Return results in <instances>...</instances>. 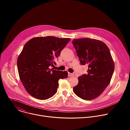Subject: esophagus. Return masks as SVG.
Here are the masks:
<instances>
[{"label": "esophagus", "instance_id": "esophagus-1", "mask_svg": "<svg viewBox=\"0 0 130 130\" xmlns=\"http://www.w3.org/2000/svg\"><path fill=\"white\" fill-rule=\"evenodd\" d=\"M68 77H72L74 76V74L73 73H70V72H68Z\"/></svg>", "mask_w": 130, "mask_h": 130}]
</instances>
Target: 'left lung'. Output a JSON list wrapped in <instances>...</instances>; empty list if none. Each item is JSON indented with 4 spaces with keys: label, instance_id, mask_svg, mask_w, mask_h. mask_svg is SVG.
<instances>
[{
    "label": "left lung",
    "instance_id": "left-lung-1",
    "mask_svg": "<svg viewBox=\"0 0 130 130\" xmlns=\"http://www.w3.org/2000/svg\"><path fill=\"white\" fill-rule=\"evenodd\" d=\"M82 65L88 66V73L78 77L73 92L85 100L99 97L109 84L115 68L110 51L103 42L89 38L72 41Z\"/></svg>",
    "mask_w": 130,
    "mask_h": 130
}]
</instances>
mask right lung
Masks as SVG:
<instances>
[{"mask_svg": "<svg viewBox=\"0 0 130 130\" xmlns=\"http://www.w3.org/2000/svg\"><path fill=\"white\" fill-rule=\"evenodd\" d=\"M70 41L54 36L36 37L24 45L17 61L18 74L25 89L40 100L52 97L57 91L59 80L67 78L68 72L50 69Z\"/></svg>", "mask_w": 130, "mask_h": 130, "instance_id": "right-lung-1", "label": "right lung"}]
</instances>
